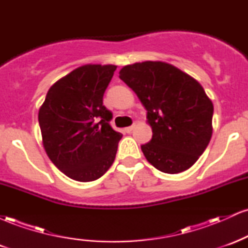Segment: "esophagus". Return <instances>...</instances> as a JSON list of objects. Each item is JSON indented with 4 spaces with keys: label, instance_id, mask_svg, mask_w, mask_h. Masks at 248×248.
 I'll use <instances>...</instances> for the list:
<instances>
[{
    "label": "esophagus",
    "instance_id": "esophagus-1",
    "mask_svg": "<svg viewBox=\"0 0 248 248\" xmlns=\"http://www.w3.org/2000/svg\"><path fill=\"white\" fill-rule=\"evenodd\" d=\"M134 127H135V126H134V124H133V126H129V127L124 128V132H126V133H130V132H132V130L134 129Z\"/></svg>",
    "mask_w": 248,
    "mask_h": 248
}]
</instances>
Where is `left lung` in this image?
<instances>
[{
  "label": "left lung",
  "instance_id": "8db88e82",
  "mask_svg": "<svg viewBox=\"0 0 248 248\" xmlns=\"http://www.w3.org/2000/svg\"><path fill=\"white\" fill-rule=\"evenodd\" d=\"M119 77L147 109L153 138L141 149L147 161L166 173L195 164L212 136L213 105L197 80L162 62H135Z\"/></svg>",
  "mask_w": 248,
  "mask_h": 248
}]
</instances>
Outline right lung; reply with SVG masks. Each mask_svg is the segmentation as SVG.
I'll return each instance as SVG.
<instances>
[{"mask_svg":"<svg viewBox=\"0 0 248 248\" xmlns=\"http://www.w3.org/2000/svg\"><path fill=\"white\" fill-rule=\"evenodd\" d=\"M115 65H84L50 87L39 108L43 146L70 178H100L115 160L122 134L110 127L113 114L102 104Z\"/></svg>","mask_w":248,"mask_h":248,"instance_id":"right-lung-1","label":"right lung"}]
</instances>
